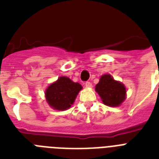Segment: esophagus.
<instances>
[{"mask_svg":"<svg viewBox=\"0 0 159 159\" xmlns=\"http://www.w3.org/2000/svg\"><path fill=\"white\" fill-rule=\"evenodd\" d=\"M85 86L87 87H92V83L90 82H85Z\"/></svg>","mask_w":159,"mask_h":159,"instance_id":"1","label":"esophagus"}]
</instances>
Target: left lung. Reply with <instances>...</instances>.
Masks as SVG:
<instances>
[{"label": "left lung", "instance_id": "1", "mask_svg": "<svg viewBox=\"0 0 159 159\" xmlns=\"http://www.w3.org/2000/svg\"><path fill=\"white\" fill-rule=\"evenodd\" d=\"M96 92L99 94L103 104L116 107L120 106L126 98V89L123 83L114 80L110 74L102 75L96 86Z\"/></svg>", "mask_w": 159, "mask_h": 159}]
</instances>
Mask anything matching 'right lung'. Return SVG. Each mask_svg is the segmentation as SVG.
<instances>
[{
  "label": "right lung",
  "mask_w": 159,
  "mask_h": 159,
  "mask_svg": "<svg viewBox=\"0 0 159 159\" xmlns=\"http://www.w3.org/2000/svg\"><path fill=\"white\" fill-rule=\"evenodd\" d=\"M82 89V85L78 82H73L67 77H60L46 89V101L54 110L65 111L74 103Z\"/></svg>",
  "instance_id": "add662e5"
}]
</instances>
